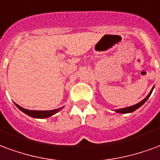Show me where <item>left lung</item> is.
Segmentation results:
<instances>
[{
    "instance_id": "1",
    "label": "left lung",
    "mask_w": 160,
    "mask_h": 160,
    "mask_svg": "<svg viewBox=\"0 0 160 160\" xmlns=\"http://www.w3.org/2000/svg\"><path fill=\"white\" fill-rule=\"evenodd\" d=\"M153 88H154V86L152 87V88L151 89V91L149 92V94L147 95V97H146L145 99H143L142 101H140L139 103L134 105V106H130V107H124V108H119V109H116V110H114V111H115L116 112H118V113H130V112H134V111L137 110L139 107H142V105L144 104L146 101H148V99L150 97V95H151V94H152Z\"/></svg>"
}]
</instances>
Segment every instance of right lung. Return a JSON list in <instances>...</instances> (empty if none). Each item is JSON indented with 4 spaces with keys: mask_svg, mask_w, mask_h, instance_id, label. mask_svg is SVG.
<instances>
[{
    "mask_svg": "<svg viewBox=\"0 0 160 160\" xmlns=\"http://www.w3.org/2000/svg\"><path fill=\"white\" fill-rule=\"evenodd\" d=\"M16 107H18V109L20 111H22L24 113H25L28 116H30L31 118H49L51 116H53V114L57 113L58 112H59L60 110H62L63 107H59V108H57V109H54V110H50V111H36V110H27L25 108H23L21 107L20 106H18V104H16Z\"/></svg>",
    "mask_w": 160,
    "mask_h": 160,
    "instance_id": "right-lung-1",
    "label": "right lung"
}]
</instances>
